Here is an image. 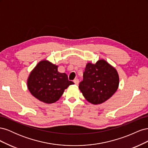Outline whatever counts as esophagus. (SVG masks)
<instances>
[{"label": "esophagus", "mask_w": 148, "mask_h": 148, "mask_svg": "<svg viewBox=\"0 0 148 148\" xmlns=\"http://www.w3.org/2000/svg\"><path fill=\"white\" fill-rule=\"evenodd\" d=\"M73 82L75 83V84L78 85V84H79V79H75L73 80Z\"/></svg>", "instance_id": "1"}]
</instances>
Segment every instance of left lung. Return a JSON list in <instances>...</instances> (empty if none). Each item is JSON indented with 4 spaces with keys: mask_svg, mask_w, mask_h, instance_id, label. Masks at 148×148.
Instances as JSON below:
<instances>
[{
    "mask_svg": "<svg viewBox=\"0 0 148 148\" xmlns=\"http://www.w3.org/2000/svg\"><path fill=\"white\" fill-rule=\"evenodd\" d=\"M119 84L117 71L106 61L100 60L95 64L86 65L79 88L88 102L99 104L112 97Z\"/></svg>",
    "mask_w": 148,
    "mask_h": 148,
    "instance_id": "1",
    "label": "left lung"
}]
</instances>
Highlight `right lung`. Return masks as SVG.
Segmentation results:
<instances>
[{"label": "right lung", "instance_id": "obj_1", "mask_svg": "<svg viewBox=\"0 0 148 148\" xmlns=\"http://www.w3.org/2000/svg\"><path fill=\"white\" fill-rule=\"evenodd\" d=\"M57 66L43 60L31 71L28 88L33 96L39 101L51 104L59 99L64 90L74 83L69 81L65 73H60Z\"/></svg>", "mask_w": 148, "mask_h": 148}]
</instances>
